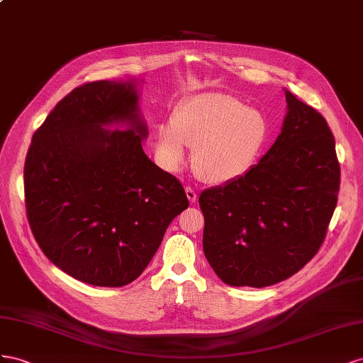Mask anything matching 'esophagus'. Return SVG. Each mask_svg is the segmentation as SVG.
I'll return each mask as SVG.
<instances>
[{
	"label": "esophagus",
	"mask_w": 363,
	"mask_h": 363,
	"mask_svg": "<svg viewBox=\"0 0 363 363\" xmlns=\"http://www.w3.org/2000/svg\"><path fill=\"white\" fill-rule=\"evenodd\" d=\"M185 193H187V198H189L190 203H194L196 201H198V191H196L191 185H187V187H185Z\"/></svg>",
	"instance_id": "1"
}]
</instances>
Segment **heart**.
<instances>
[{"mask_svg":"<svg viewBox=\"0 0 363 363\" xmlns=\"http://www.w3.org/2000/svg\"><path fill=\"white\" fill-rule=\"evenodd\" d=\"M266 137L262 112L225 92H205L158 128L157 153L165 169L176 172L187 160L190 144L196 170L210 182H226L251 167Z\"/></svg>","mask_w":363,"mask_h":363,"instance_id":"heart-1","label":"heart"}]
</instances>
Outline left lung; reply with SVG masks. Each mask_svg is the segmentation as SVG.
<instances>
[{"label":"left lung","instance_id":"obj_1","mask_svg":"<svg viewBox=\"0 0 363 363\" xmlns=\"http://www.w3.org/2000/svg\"><path fill=\"white\" fill-rule=\"evenodd\" d=\"M272 147L245 174L202 191L203 252L223 283L266 287L303 269L323 245L340 167L325 118L286 91Z\"/></svg>","mask_w":363,"mask_h":363}]
</instances>
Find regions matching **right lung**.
<instances>
[{"label": "right lung", "instance_id": "right-lung-1", "mask_svg": "<svg viewBox=\"0 0 363 363\" xmlns=\"http://www.w3.org/2000/svg\"><path fill=\"white\" fill-rule=\"evenodd\" d=\"M135 84L97 80L72 89L33 133L26 158L35 240L51 263L92 286L137 279L189 206L181 182L143 150L147 126ZM111 123L127 130H105Z\"/></svg>", "mask_w": 363, "mask_h": 363}]
</instances>
